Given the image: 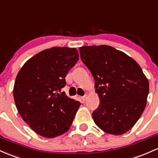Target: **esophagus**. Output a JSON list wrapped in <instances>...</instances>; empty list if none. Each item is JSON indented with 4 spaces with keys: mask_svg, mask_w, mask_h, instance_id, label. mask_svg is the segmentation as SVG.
<instances>
[{
    "mask_svg": "<svg viewBox=\"0 0 158 158\" xmlns=\"http://www.w3.org/2000/svg\"><path fill=\"white\" fill-rule=\"evenodd\" d=\"M87 98H88V95H87V94H85V96L82 97V101H83V102L85 101L86 99H87Z\"/></svg>",
    "mask_w": 158,
    "mask_h": 158,
    "instance_id": "esophagus-1",
    "label": "esophagus"
}]
</instances>
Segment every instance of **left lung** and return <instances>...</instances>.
I'll return each mask as SVG.
<instances>
[{
	"instance_id": "left-lung-1",
	"label": "left lung",
	"mask_w": 158,
	"mask_h": 158,
	"mask_svg": "<svg viewBox=\"0 0 158 158\" xmlns=\"http://www.w3.org/2000/svg\"><path fill=\"white\" fill-rule=\"evenodd\" d=\"M81 60L95 80L100 105L92 117L98 127L112 135L131 130L147 103L149 83L137 62L106 45L79 48Z\"/></svg>"
}]
</instances>
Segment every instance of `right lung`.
<instances>
[{"label":"right lung","instance_id":"1","mask_svg":"<svg viewBox=\"0 0 158 158\" xmlns=\"http://www.w3.org/2000/svg\"><path fill=\"white\" fill-rule=\"evenodd\" d=\"M78 60L76 48L52 47L33 56L19 71L13 87L15 106L40 136L54 138L70 129L81 103L60 92Z\"/></svg>","mask_w":158,"mask_h":158}]
</instances>
